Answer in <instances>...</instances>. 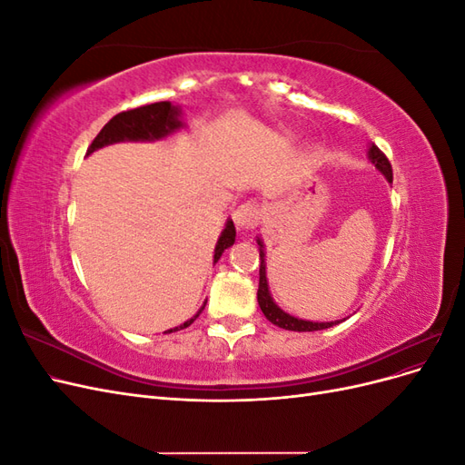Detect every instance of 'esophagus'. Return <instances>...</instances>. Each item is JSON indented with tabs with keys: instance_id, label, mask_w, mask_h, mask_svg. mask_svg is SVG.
<instances>
[{
	"instance_id": "34e87169",
	"label": "esophagus",
	"mask_w": 465,
	"mask_h": 465,
	"mask_svg": "<svg viewBox=\"0 0 465 465\" xmlns=\"http://www.w3.org/2000/svg\"><path fill=\"white\" fill-rule=\"evenodd\" d=\"M260 207L256 203H242L241 207H236L232 211V219H234V224L238 231H252L258 227L260 223Z\"/></svg>"
}]
</instances>
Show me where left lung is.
<instances>
[{"mask_svg":"<svg viewBox=\"0 0 465 465\" xmlns=\"http://www.w3.org/2000/svg\"><path fill=\"white\" fill-rule=\"evenodd\" d=\"M369 161L378 168L380 173L384 174V178L391 184V164L386 159V154L380 151L374 143L369 145ZM258 248H260V285H258V304L262 308L263 316L270 320L275 326L291 330V331H318V330H328L335 323H341L343 320H333V322H311V320H302L297 316L287 314L283 308H279L270 292V283H267V275H265V252H263V241L258 236L256 238Z\"/></svg>","mask_w":465,"mask_h":465,"instance_id":"8db88e82","label":"left lung"}]
</instances>
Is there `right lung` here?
I'll use <instances>...</instances> for the list:
<instances>
[{
    "mask_svg": "<svg viewBox=\"0 0 465 465\" xmlns=\"http://www.w3.org/2000/svg\"><path fill=\"white\" fill-rule=\"evenodd\" d=\"M184 125L186 124H184V120H182V108L178 104L168 103V101L139 106V108H134L128 112H120V114L112 118L101 130V134L94 137V142L87 149V154L103 149V147H108V145L122 143V142H161V139H166L168 135L180 132ZM234 238H236L234 223H232V219H227V223H224V229L219 234V241L215 244L213 263L219 262L224 250L234 244ZM205 302L202 304L200 311L195 312V316H192L184 323H180V326H176V328L166 330L164 333L188 328L190 323L202 314V311L205 308Z\"/></svg>",
    "mask_w": 465,
    "mask_h": 465,
    "instance_id": "1",
    "label": "right lung"
}]
</instances>
